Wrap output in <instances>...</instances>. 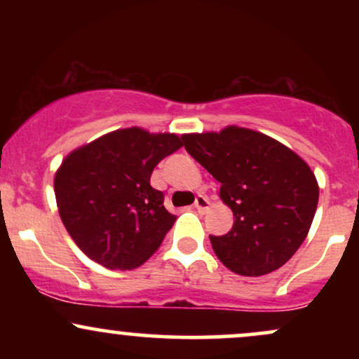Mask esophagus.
Here are the masks:
<instances>
[{
	"label": "esophagus",
	"instance_id": "obj_1",
	"mask_svg": "<svg viewBox=\"0 0 359 359\" xmlns=\"http://www.w3.org/2000/svg\"><path fill=\"white\" fill-rule=\"evenodd\" d=\"M209 205H211V203H209V199L205 196H197L196 197V203H194V208H196L199 212H208L209 211Z\"/></svg>",
	"mask_w": 359,
	"mask_h": 359
}]
</instances>
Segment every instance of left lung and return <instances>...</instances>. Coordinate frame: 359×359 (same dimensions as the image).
Here are the masks:
<instances>
[{"mask_svg":"<svg viewBox=\"0 0 359 359\" xmlns=\"http://www.w3.org/2000/svg\"><path fill=\"white\" fill-rule=\"evenodd\" d=\"M185 150L217 182L233 211L231 231L209 236L226 269L243 277L275 271L306 240L319 201L311 167L294 150L259 131L226 126L182 135Z\"/></svg>","mask_w":359,"mask_h":359,"instance_id":"1","label":"left lung"}]
</instances>
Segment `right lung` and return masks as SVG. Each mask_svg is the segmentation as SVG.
I'll return each instance as SVG.
<instances>
[{
  "label": "right lung",
  "mask_w": 359,
  "mask_h": 359,
  "mask_svg": "<svg viewBox=\"0 0 359 359\" xmlns=\"http://www.w3.org/2000/svg\"><path fill=\"white\" fill-rule=\"evenodd\" d=\"M182 147L175 133L131 126L86 143L53 177L57 208L86 257L109 270H133L162 245L175 216L150 185L154 168Z\"/></svg>",
  "instance_id": "1"
}]
</instances>
